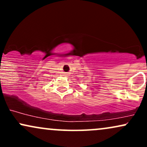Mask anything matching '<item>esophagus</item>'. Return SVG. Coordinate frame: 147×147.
Wrapping results in <instances>:
<instances>
[{"mask_svg":"<svg viewBox=\"0 0 147 147\" xmlns=\"http://www.w3.org/2000/svg\"><path fill=\"white\" fill-rule=\"evenodd\" d=\"M64 74H65V76L68 75V73H64Z\"/></svg>","mask_w":147,"mask_h":147,"instance_id":"1","label":"esophagus"}]
</instances>
